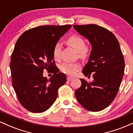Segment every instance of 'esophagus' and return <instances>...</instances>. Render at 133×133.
I'll list each match as a JSON object with an SVG mask.
<instances>
[{"instance_id":"1","label":"esophagus","mask_w":133,"mask_h":133,"mask_svg":"<svg viewBox=\"0 0 133 133\" xmlns=\"http://www.w3.org/2000/svg\"><path fill=\"white\" fill-rule=\"evenodd\" d=\"M72 79H73L72 77H69V76H68V77H67V81H71Z\"/></svg>"}]
</instances>
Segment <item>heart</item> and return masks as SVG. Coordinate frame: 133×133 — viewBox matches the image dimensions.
Here are the masks:
<instances>
[{
    "label": "heart",
    "mask_w": 133,
    "mask_h": 133,
    "mask_svg": "<svg viewBox=\"0 0 133 133\" xmlns=\"http://www.w3.org/2000/svg\"><path fill=\"white\" fill-rule=\"evenodd\" d=\"M66 43L68 45L74 48L78 52L79 56L81 58H85L88 56L89 49L86 45L84 40L80 36L77 35H72L67 39ZM61 46L60 44L57 43L53 48L52 54L55 59H59ZM81 68L80 64L77 63H64L61 66V70L65 74L69 76H74L77 71Z\"/></svg>",
    "instance_id": "b5f03b06"
}]
</instances>
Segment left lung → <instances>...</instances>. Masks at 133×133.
<instances>
[{
	"label": "left lung",
	"mask_w": 133,
	"mask_h": 133,
	"mask_svg": "<svg viewBox=\"0 0 133 133\" xmlns=\"http://www.w3.org/2000/svg\"><path fill=\"white\" fill-rule=\"evenodd\" d=\"M73 27L91 44L89 61L82 73L85 76L92 74L94 79L90 83L80 79L81 86L75 91L76 97L87 110H103L113 101L124 75V61L119 44L113 34L99 25Z\"/></svg>",
	"instance_id": "left-lung-1"
}]
</instances>
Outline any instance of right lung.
Instances as JSON below:
<instances>
[{"label": "right lung", "mask_w": 133, "mask_h": 133, "mask_svg": "<svg viewBox=\"0 0 133 133\" xmlns=\"http://www.w3.org/2000/svg\"><path fill=\"white\" fill-rule=\"evenodd\" d=\"M71 25H42L24 32L17 41L10 62L12 86L20 103L32 112H43L57 97L58 89L66 82L59 72L52 51ZM54 74L43 76V69Z\"/></svg>", "instance_id": "right-lung-1"}]
</instances>
